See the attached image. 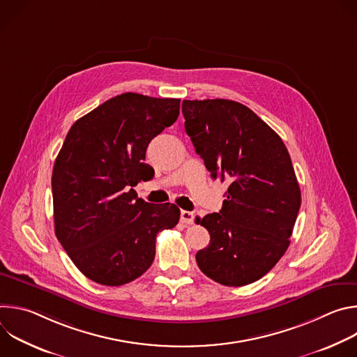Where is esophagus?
Listing matches in <instances>:
<instances>
[{
  "label": "esophagus",
  "instance_id": "1",
  "mask_svg": "<svg viewBox=\"0 0 357 357\" xmlns=\"http://www.w3.org/2000/svg\"><path fill=\"white\" fill-rule=\"evenodd\" d=\"M193 220H195V215L192 212H188V211L181 212V222L183 225H192Z\"/></svg>",
  "mask_w": 357,
  "mask_h": 357
}]
</instances>
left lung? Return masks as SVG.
<instances>
[{
    "label": "left lung",
    "mask_w": 357,
    "mask_h": 357,
    "mask_svg": "<svg viewBox=\"0 0 357 357\" xmlns=\"http://www.w3.org/2000/svg\"><path fill=\"white\" fill-rule=\"evenodd\" d=\"M185 131L213 179L227 182L219 213L196 218L211 234L196 252L202 273L227 287L264 277L284 256L301 206L280 135L233 100H183Z\"/></svg>",
    "instance_id": "8db88e82"
}]
</instances>
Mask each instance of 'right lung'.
Returning a JSON list of instances; mask_svg holds the SVG:
<instances>
[{
  "label": "right lung",
  "mask_w": 357,
  "mask_h": 357,
  "mask_svg": "<svg viewBox=\"0 0 357 357\" xmlns=\"http://www.w3.org/2000/svg\"><path fill=\"white\" fill-rule=\"evenodd\" d=\"M179 98L123 93L69 130L52 174L55 233L75 266L91 281L119 287L154 261L155 238L181 212L152 205L132 189L154 169L144 162L151 139L179 116Z\"/></svg>",
  "instance_id": "add662e5"
}]
</instances>
